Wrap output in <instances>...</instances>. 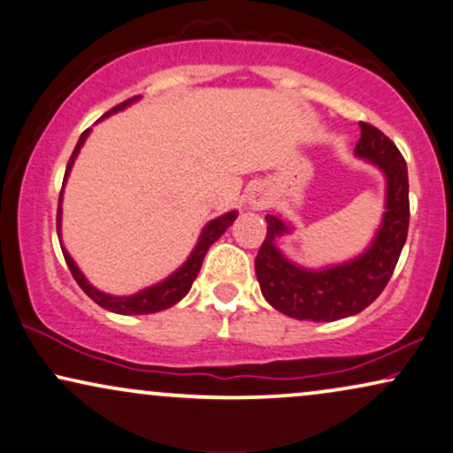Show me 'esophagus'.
<instances>
[{
	"label": "esophagus",
	"mask_w": 453,
	"mask_h": 453,
	"mask_svg": "<svg viewBox=\"0 0 453 453\" xmlns=\"http://www.w3.org/2000/svg\"><path fill=\"white\" fill-rule=\"evenodd\" d=\"M246 200H249V207L253 209H265L269 198H267V192L261 190V188H255V190L249 192V196H246Z\"/></svg>",
	"instance_id": "34e87169"
}]
</instances>
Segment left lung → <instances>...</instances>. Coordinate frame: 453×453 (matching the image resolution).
Returning a JSON list of instances; mask_svg holds the SVG:
<instances>
[{
  "label": "left lung",
  "mask_w": 453,
  "mask_h": 453,
  "mask_svg": "<svg viewBox=\"0 0 453 453\" xmlns=\"http://www.w3.org/2000/svg\"><path fill=\"white\" fill-rule=\"evenodd\" d=\"M359 127L355 157L379 167L387 186L382 221L362 255L322 269L296 265L278 249V238L293 232V226L280 215H265L267 236L257 253L255 273L265 301L288 318L334 322L364 311L385 290L402 255L410 226L408 165L380 129L368 123Z\"/></svg>",
  "instance_id": "1"
}]
</instances>
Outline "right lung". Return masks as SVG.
Returning <instances> with one entry per match:
<instances>
[{
	"label": "right lung",
	"mask_w": 453,
	"mask_h": 453,
	"mask_svg": "<svg viewBox=\"0 0 453 453\" xmlns=\"http://www.w3.org/2000/svg\"><path fill=\"white\" fill-rule=\"evenodd\" d=\"M137 98H131L127 102H123V104L114 106L112 111H108L104 117H111V114L123 111V108H127L129 104H134ZM100 119V121H102ZM91 129H85L81 137H79L77 146H74V150L71 154V160H68L66 165V173H65V184H66V177L71 173L73 169V163L74 158L79 157V150H81V146L85 144V140H88ZM62 184V186H65ZM62 192H65V188H62ZM62 192H60V200H58V215H56V227H58V238H60V227H62ZM238 217V211H230V213L217 217V219L209 221L207 226L203 227V232H200L198 236V242L194 246V250L188 257L184 265L180 269H175L173 273H171L169 278H165L163 282L158 284H152L148 286V288L140 290V293L135 295H127V296H117V295H106L102 293V290L96 288V286H91L88 282V278L83 276L81 269L77 267V263L73 261V257L68 255V250L62 246V255H65L66 259V265L71 269L73 278L77 280V284L81 286L83 293L89 296L91 301L98 303L100 307L108 309V311L112 313H121V316H144V313H157V311H163V309H169L171 305H175V303H180L184 296L190 293L192 288V282L196 280L198 272H200V265H203L204 261V255H207V250L211 249V244L215 242V240H219V236L223 232L227 230V227L232 226L234 219Z\"/></svg>",
	"instance_id": "add662e5"
}]
</instances>
